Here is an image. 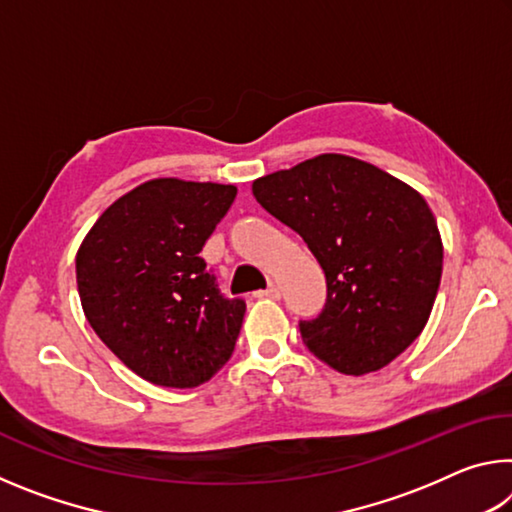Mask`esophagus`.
<instances>
[{"label":"esophagus","mask_w":512,"mask_h":512,"mask_svg":"<svg viewBox=\"0 0 512 512\" xmlns=\"http://www.w3.org/2000/svg\"><path fill=\"white\" fill-rule=\"evenodd\" d=\"M255 296H257V298H273V300H277V298H280V289H277L275 284H271V287H268V289L257 291Z\"/></svg>","instance_id":"esophagus-1"}]
</instances>
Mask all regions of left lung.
Instances as JSON below:
<instances>
[{
  "label": "left lung",
  "mask_w": 512,
  "mask_h": 512,
  "mask_svg": "<svg viewBox=\"0 0 512 512\" xmlns=\"http://www.w3.org/2000/svg\"><path fill=\"white\" fill-rule=\"evenodd\" d=\"M253 194L325 271L323 311L300 320L314 357L359 377L418 339L438 293L443 241L413 187L370 162L323 153L257 178Z\"/></svg>",
  "instance_id": "left-lung-1"
}]
</instances>
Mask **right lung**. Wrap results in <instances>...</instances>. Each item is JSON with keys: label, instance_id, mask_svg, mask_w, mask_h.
<instances>
[{"label": "right lung", "instance_id": "obj_1", "mask_svg": "<svg viewBox=\"0 0 512 512\" xmlns=\"http://www.w3.org/2000/svg\"><path fill=\"white\" fill-rule=\"evenodd\" d=\"M235 196V185L146 180L99 216L76 253L85 318L155 386H201L235 350L246 302L223 298L198 257Z\"/></svg>", "mask_w": 512, "mask_h": 512}]
</instances>
